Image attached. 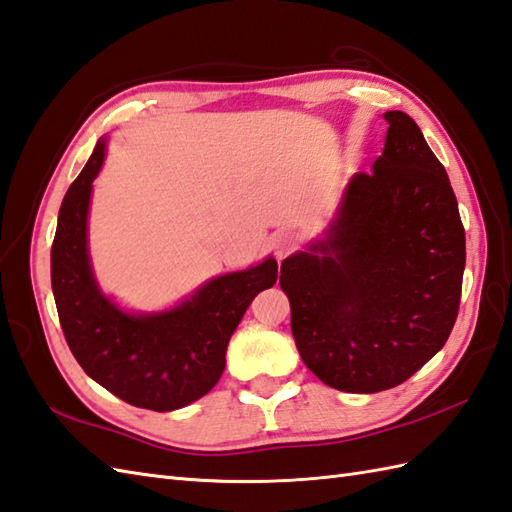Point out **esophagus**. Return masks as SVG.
Returning <instances> with one entry per match:
<instances>
[{"label": "esophagus", "mask_w": 512, "mask_h": 512, "mask_svg": "<svg viewBox=\"0 0 512 512\" xmlns=\"http://www.w3.org/2000/svg\"><path fill=\"white\" fill-rule=\"evenodd\" d=\"M299 244H301V237L294 231H281L275 237V242H272V248H275L277 259H285L288 255H292L296 248H299Z\"/></svg>", "instance_id": "esophagus-1"}]
</instances>
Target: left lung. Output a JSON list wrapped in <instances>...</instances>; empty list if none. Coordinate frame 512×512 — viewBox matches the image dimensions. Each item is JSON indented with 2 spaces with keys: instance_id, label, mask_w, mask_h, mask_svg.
<instances>
[{
  "instance_id": "left-lung-1",
  "label": "left lung",
  "mask_w": 512,
  "mask_h": 512,
  "mask_svg": "<svg viewBox=\"0 0 512 512\" xmlns=\"http://www.w3.org/2000/svg\"><path fill=\"white\" fill-rule=\"evenodd\" d=\"M384 120L373 172L351 176L323 237L283 259L279 277L305 366L360 395L403 384L443 349L465 272L445 168L410 115Z\"/></svg>"
}]
</instances>
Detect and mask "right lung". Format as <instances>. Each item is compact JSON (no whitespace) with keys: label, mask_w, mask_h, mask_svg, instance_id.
Instances as JSON below:
<instances>
[{"label":"right lung","mask_w":512,"mask_h":512,"mask_svg":"<svg viewBox=\"0 0 512 512\" xmlns=\"http://www.w3.org/2000/svg\"><path fill=\"white\" fill-rule=\"evenodd\" d=\"M100 137L63 198L52 244V292L71 353L93 382L130 406L185 408L218 384L233 331L255 296L277 281V261L213 277L163 312H128L106 296L89 257L93 181L106 157Z\"/></svg>","instance_id":"1"}]
</instances>
